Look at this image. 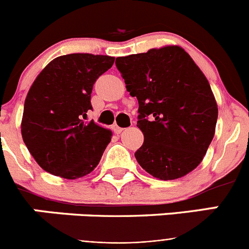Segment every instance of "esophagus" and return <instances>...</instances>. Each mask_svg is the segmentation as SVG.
Wrapping results in <instances>:
<instances>
[{
  "mask_svg": "<svg viewBox=\"0 0 249 249\" xmlns=\"http://www.w3.org/2000/svg\"><path fill=\"white\" fill-rule=\"evenodd\" d=\"M113 129H114V132H116V133H121V132H123V129H124V128H122V127L117 126V124H114Z\"/></svg>",
  "mask_w": 249,
  "mask_h": 249,
  "instance_id": "1",
  "label": "esophagus"
}]
</instances>
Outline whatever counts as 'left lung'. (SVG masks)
Returning <instances> with one entry per match:
<instances>
[{
    "label": "left lung",
    "instance_id": "obj_1",
    "mask_svg": "<svg viewBox=\"0 0 249 249\" xmlns=\"http://www.w3.org/2000/svg\"><path fill=\"white\" fill-rule=\"evenodd\" d=\"M126 89L138 100L136 151L140 166L162 181L198 166L215 131L218 107L203 72L179 46L152 48L116 58Z\"/></svg>",
    "mask_w": 249,
    "mask_h": 249
}]
</instances>
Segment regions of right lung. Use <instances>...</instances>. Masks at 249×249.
Returning <instances> with one entry per match:
<instances>
[{"label": "right lung", "instance_id": "obj_1", "mask_svg": "<svg viewBox=\"0 0 249 249\" xmlns=\"http://www.w3.org/2000/svg\"><path fill=\"white\" fill-rule=\"evenodd\" d=\"M114 57L71 53L51 61L31 86L25 100L21 133L32 157L46 172L77 179L96 168L112 132L93 121L94 82Z\"/></svg>", "mask_w": 249, "mask_h": 249}]
</instances>
